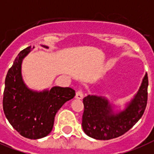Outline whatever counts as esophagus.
<instances>
[{"instance_id": "esophagus-1", "label": "esophagus", "mask_w": 154, "mask_h": 154, "mask_svg": "<svg viewBox=\"0 0 154 154\" xmlns=\"http://www.w3.org/2000/svg\"><path fill=\"white\" fill-rule=\"evenodd\" d=\"M75 97L80 100V99H82L84 97V94H83V93H82V91H77V93H76V96H75Z\"/></svg>"}]
</instances>
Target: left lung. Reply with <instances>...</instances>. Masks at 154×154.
Listing matches in <instances>:
<instances>
[{
  "instance_id": "8db88e82",
  "label": "left lung",
  "mask_w": 154,
  "mask_h": 154,
  "mask_svg": "<svg viewBox=\"0 0 154 154\" xmlns=\"http://www.w3.org/2000/svg\"><path fill=\"white\" fill-rule=\"evenodd\" d=\"M147 73L138 90L129 101L112 104L105 97L88 95L83 99L82 128L88 136L97 140H109L123 135L142 117L147 104Z\"/></svg>"
}]
</instances>
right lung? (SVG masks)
Returning <instances> with one entry per match:
<instances>
[{
    "mask_svg": "<svg viewBox=\"0 0 154 154\" xmlns=\"http://www.w3.org/2000/svg\"><path fill=\"white\" fill-rule=\"evenodd\" d=\"M32 49L29 46L20 51L7 72L3 109L8 122L21 136L40 139L51 133L56 113L74 97L75 90L60 86L41 91L29 88L23 79L22 62Z\"/></svg>",
    "mask_w": 154,
    "mask_h": 154,
    "instance_id": "obj_1",
    "label": "right lung"
}]
</instances>
